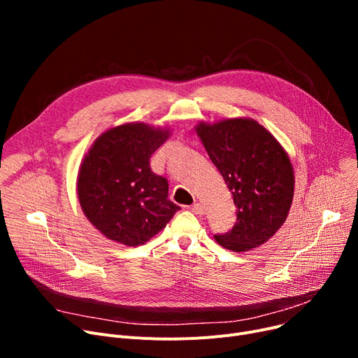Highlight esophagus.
<instances>
[{"instance_id":"1","label":"esophagus","mask_w":358,"mask_h":358,"mask_svg":"<svg viewBox=\"0 0 358 358\" xmlns=\"http://www.w3.org/2000/svg\"><path fill=\"white\" fill-rule=\"evenodd\" d=\"M190 210L194 213V215H203V206L200 203H193L190 206Z\"/></svg>"}]
</instances>
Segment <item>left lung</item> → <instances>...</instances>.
I'll return each instance as SVG.
<instances>
[{"label": "left lung", "mask_w": 358, "mask_h": 358, "mask_svg": "<svg viewBox=\"0 0 358 358\" xmlns=\"http://www.w3.org/2000/svg\"><path fill=\"white\" fill-rule=\"evenodd\" d=\"M236 208V222L215 235L219 245L248 251L268 241L285 223L293 200V168L270 131L251 119L196 127Z\"/></svg>", "instance_id": "8db88e82"}]
</instances>
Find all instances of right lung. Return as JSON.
<instances>
[{"label": "right lung", "mask_w": 358, "mask_h": 358, "mask_svg": "<svg viewBox=\"0 0 358 358\" xmlns=\"http://www.w3.org/2000/svg\"><path fill=\"white\" fill-rule=\"evenodd\" d=\"M166 138V130L143 123L122 124L103 134L84 158L78 174L80 204L108 239L141 245L180 210L168 199V180L149 164Z\"/></svg>", "instance_id": "add662e5"}]
</instances>
